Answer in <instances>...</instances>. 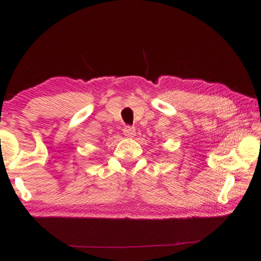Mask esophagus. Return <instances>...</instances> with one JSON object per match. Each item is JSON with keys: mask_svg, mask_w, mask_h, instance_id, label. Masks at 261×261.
I'll return each mask as SVG.
<instances>
[{"mask_svg": "<svg viewBox=\"0 0 261 261\" xmlns=\"http://www.w3.org/2000/svg\"><path fill=\"white\" fill-rule=\"evenodd\" d=\"M123 134H124V136L127 137V138H134L136 136V129L134 126H125L124 129H123Z\"/></svg>", "mask_w": 261, "mask_h": 261, "instance_id": "1", "label": "esophagus"}]
</instances>
